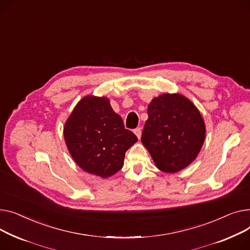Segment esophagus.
Returning a JSON list of instances; mask_svg holds the SVG:
<instances>
[{"instance_id": "34e87169", "label": "esophagus", "mask_w": 250, "mask_h": 250, "mask_svg": "<svg viewBox=\"0 0 250 250\" xmlns=\"http://www.w3.org/2000/svg\"><path fill=\"white\" fill-rule=\"evenodd\" d=\"M134 133H135V135L138 137V139H140V137H141V128H140V127L136 128V129L134 130Z\"/></svg>"}]
</instances>
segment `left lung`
I'll list each match as a JSON object with an SVG mask.
<instances>
[{
	"mask_svg": "<svg viewBox=\"0 0 250 250\" xmlns=\"http://www.w3.org/2000/svg\"><path fill=\"white\" fill-rule=\"evenodd\" d=\"M141 141L158 169L178 172L196 159L205 136L202 115L197 107L180 94L154 98L147 108Z\"/></svg>",
	"mask_w": 250,
	"mask_h": 250,
	"instance_id": "1",
	"label": "left lung"
}]
</instances>
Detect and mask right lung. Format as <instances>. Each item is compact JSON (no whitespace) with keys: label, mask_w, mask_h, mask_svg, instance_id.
Wrapping results in <instances>:
<instances>
[{"label":"right lung","mask_w":250,"mask_h":250,"mask_svg":"<svg viewBox=\"0 0 250 250\" xmlns=\"http://www.w3.org/2000/svg\"><path fill=\"white\" fill-rule=\"evenodd\" d=\"M63 135L77 165L103 179L122 168L125 152L137 141L113 111L109 99L95 96L78 103L64 124Z\"/></svg>","instance_id":"add662e5"}]
</instances>
